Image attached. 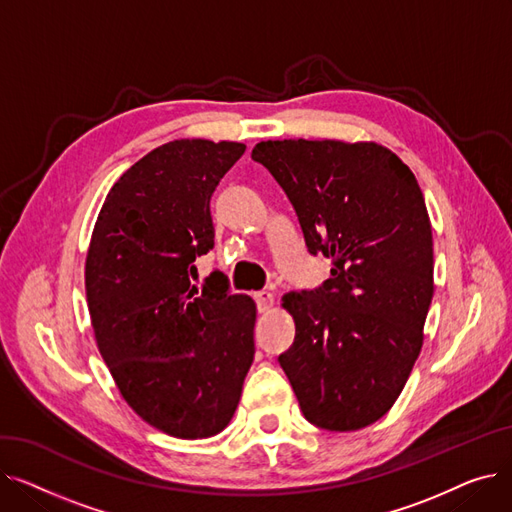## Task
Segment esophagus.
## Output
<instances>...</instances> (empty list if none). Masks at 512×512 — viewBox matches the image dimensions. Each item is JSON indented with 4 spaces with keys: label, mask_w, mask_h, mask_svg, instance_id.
<instances>
[{
    "label": "esophagus",
    "mask_w": 512,
    "mask_h": 512,
    "mask_svg": "<svg viewBox=\"0 0 512 512\" xmlns=\"http://www.w3.org/2000/svg\"><path fill=\"white\" fill-rule=\"evenodd\" d=\"M255 301H257V309L261 313H265V311H270L274 305V294L270 290H259V292H255Z\"/></svg>",
    "instance_id": "esophagus-1"
}]
</instances>
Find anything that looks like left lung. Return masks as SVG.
<instances>
[{
	"instance_id": "left-lung-1",
	"label": "left lung",
	"mask_w": 512,
	"mask_h": 512,
	"mask_svg": "<svg viewBox=\"0 0 512 512\" xmlns=\"http://www.w3.org/2000/svg\"><path fill=\"white\" fill-rule=\"evenodd\" d=\"M251 157L282 186L332 278L282 297L297 334L278 357L305 419L355 432L382 419L423 346L434 240L415 174L378 143L261 141Z\"/></svg>"
}]
</instances>
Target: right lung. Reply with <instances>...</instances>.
Returning <instances> with one entry per match:
<instances>
[{"instance_id": "obj_1", "label": "right lung", "mask_w": 512, "mask_h": 512, "mask_svg": "<svg viewBox=\"0 0 512 512\" xmlns=\"http://www.w3.org/2000/svg\"><path fill=\"white\" fill-rule=\"evenodd\" d=\"M247 145L170 141L128 168L97 215L85 290L99 353L143 421L182 440L230 423L255 357L257 307L224 274L191 284L213 249L209 201Z\"/></svg>"}]
</instances>
